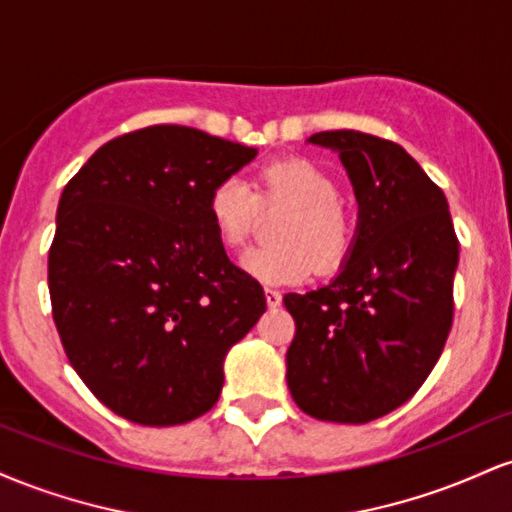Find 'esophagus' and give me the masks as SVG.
Instances as JSON below:
<instances>
[{
	"label": "esophagus",
	"instance_id": "obj_1",
	"mask_svg": "<svg viewBox=\"0 0 512 512\" xmlns=\"http://www.w3.org/2000/svg\"><path fill=\"white\" fill-rule=\"evenodd\" d=\"M264 298H267L269 308H279V305H281V293L279 291L267 289V291H264Z\"/></svg>",
	"mask_w": 512,
	"mask_h": 512
}]
</instances>
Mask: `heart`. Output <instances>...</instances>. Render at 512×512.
Returning <instances> with one entry per match:
<instances>
[{
    "instance_id": "1",
    "label": "heart",
    "mask_w": 512,
    "mask_h": 512,
    "mask_svg": "<svg viewBox=\"0 0 512 512\" xmlns=\"http://www.w3.org/2000/svg\"><path fill=\"white\" fill-rule=\"evenodd\" d=\"M339 187L330 175L305 158H279L250 182L228 175L211 187L207 214L223 248H240L250 236L262 204L289 207L279 226L281 245L252 248L240 257V269L264 286H296L320 269H337L349 255L351 223L339 207Z\"/></svg>"
}]
</instances>
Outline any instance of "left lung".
<instances>
[{"instance_id":"obj_1","label":"left lung","mask_w":512,"mask_h":512,"mask_svg":"<svg viewBox=\"0 0 512 512\" xmlns=\"http://www.w3.org/2000/svg\"><path fill=\"white\" fill-rule=\"evenodd\" d=\"M308 144L339 154L358 221L330 284L284 296L286 383L305 414L368 424L414 397L443 354L460 243L443 190L399 144L354 129Z\"/></svg>"}]
</instances>
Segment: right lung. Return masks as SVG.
Segmentation results:
<instances>
[{
	"label": "right lung",
	"mask_w": 512,
	"mask_h": 512,
	"mask_svg": "<svg viewBox=\"0 0 512 512\" xmlns=\"http://www.w3.org/2000/svg\"><path fill=\"white\" fill-rule=\"evenodd\" d=\"M257 149L154 125L103 144L69 180L48 257L69 363L108 409L178 426L216 404L223 361L267 310L207 214Z\"/></svg>",
	"instance_id": "obj_1"
}]
</instances>
